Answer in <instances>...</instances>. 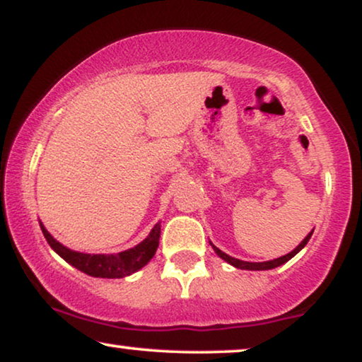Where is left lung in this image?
<instances>
[{
    "label": "left lung",
    "instance_id": "obj_1",
    "mask_svg": "<svg viewBox=\"0 0 362 362\" xmlns=\"http://www.w3.org/2000/svg\"><path fill=\"white\" fill-rule=\"evenodd\" d=\"M315 230V229H313ZM313 230L310 232L308 235L305 237L303 240L300 242V245L298 247H295L293 250L291 252H288V254L286 255H281V257H279V259H274V260H267V262H244V260H239V259H234V257H230V255H227L226 252H222L221 249H217V247L212 244V242H209V244L212 245V249H214V252L217 255L221 257L222 260H226L227 264H230L232 267H235V269H240V270H272V269H276V267H280V265H284L285 262H288L290 259H293V257L298 254V252L303 249V247L308 244V240H310V237H311V234H313Z\"/></svg>",
    "mask_w": 362,
    "mask_h": 362
}]
</instances>
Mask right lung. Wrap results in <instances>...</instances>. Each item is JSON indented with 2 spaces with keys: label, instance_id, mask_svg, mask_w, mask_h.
I'll use <instances>...</instances> for the list:
<instances>
[{
  "label": "right lung",
  "instance_id": "obj_1",
  "mask_svg": "<svg viewBox=\"0 0 362 362\" xmlns=\"http://www.w3.org/2000/svg\"><path fill=\"white\" fill-rule=\"evenodd\" d=\"M39 226L47 244L57 255H61L67 264L76 267L77 270L90 276H97V279H123L143 269L156 254L161 234V222H156L146 239L132 249L118 252V254H83V252L69 249L54 239L41 221H39Z\"/></svg>",
  "mask_w": 362,
  "mask_h": 362
}]
</instances>
